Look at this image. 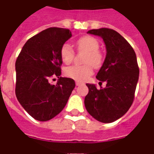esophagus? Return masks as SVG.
<instances>
[{"label":"esophagus","mask_w":154,"mask_h":154,"mask_svg":"<svg viewBox=\"0 0 154 154\" xmlns=\"http://www.w3.org/2000/svg\"><path fill=\"white\" fill-rule=\"evenodd\" d=\"M82 82H75V85H77V86H78V85H82Z\"/></svg>","instance_id":"esophagus-1"}]
</instances>
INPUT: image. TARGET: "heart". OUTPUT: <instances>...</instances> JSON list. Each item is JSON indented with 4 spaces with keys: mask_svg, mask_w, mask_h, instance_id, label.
<instances>
[{
    "mask_svg": "<svg viewBox=\"0 0 154 154\" xmlns=\"http://www.w3.org/2000/svg\"><path fill=\"white\" fill-rule=\"evenodd\" d=\"M99 42L92 36H84L76 42V48L79 51L85 52L83 65H71L65 68L64 72L69 78L78 82H84L93 73L92 66L100 67L103 62V55L99 50ZM60 56L65 64L72 62L75 51L69 44H64L60 50Z\"/></svg>",
    "mask_w": 154,
    "mask_h": 154,
    "instance_id": "obj_1",
    "label": "heart"
}]
</instances>
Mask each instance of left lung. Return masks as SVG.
<instances>
[{"instance_id":"8db88e82","label":"left lung","mask_w":154,"mask_h":154,"mask_svg":"<svg viewBox=\"0 0 154 154\" xmlns=\"http://www.w3.org/2000/svg\"><path fill=\"white\" fill-rule=\"evenodd\" d=\"M87 33L100 36L106 55L96 79L106 86L98 89L86 84L89 93L85 106L92 117L102 123H112L122 117L133 104L139 79L137 55L129 42L117 31L110 28L89 30Z\"/></svg>"}]
</instances>
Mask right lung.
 <instances>
[{
    "label": "right lung",
    "instance_id": "right-lung-1",
    "mask_svg": "<svg viewBox=\"0 0 154 154\" xmlns=\"http://www.w3.org/2000/svg\"><path fill=\"white\" fill-rule=\"evenodd\" d=\"M71 37L66 28H47L27 41L16 60V97L37 120L48 121L61 112L75 86L74 80L60 76L61 48ZM55 76L59 81L52 85Z\"/></svg>",
    "mask_w": 154,
    "mask_h": 154
}]
</instances>
